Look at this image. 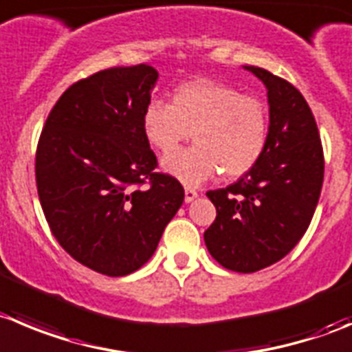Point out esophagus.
Masks as SVG:
<instances>
[{
	"instance_id": "1",
	"label": "esophagus",
	"mask_w": 352,
	"mask_h": 352,
	"mask_svg": "<svg viewBox=\"0 0 352 352\" xmlns=\"http://www.w3.org/2000/svg\"><path fill=\"white\" fill-rule=\"evenodd\" d=\"M197 197H199V193H197L195 190H193V188H185V202L186 204L193 202V200H195Z\"/></svg>"
}]
</instances>
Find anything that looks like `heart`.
<instances>
[{
	"instance_id": "heart-1",
	"label": "heart",
	"mask_w": 352,
	"mask_h": 352,
	"mask_svg": "<svg viewBox=\"0 0 352 352\" xmlns=\"http://www.w3.org/2000/svg\"><path fill=\"white\" fill-rule=\"evenodd\" d=\"M146 142L167 153L192 134L196 145L164 157L162 169L186 186L221 170L235 179L256 167L270 136V113L256 96L212 79L176 86L169 105L152 100L142 113Z\"/></svg>"
}]
</instances>
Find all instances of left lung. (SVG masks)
<instances>
[{
    "label": "left lung",
    "instance_id": "1",
    "mask_svg": "<svg viewBox=\"0 0 352 352\" xmlns=\"http://www.w3.org/2000/svg\"><path fill=\"white\" fill-rule=\"evenodd\" d=\"M243 69L267 89V145L239 182L207 192L217 216L204 240L221 266L254 273L302 239L320 200L324 162L316 120L299 89L261 67Z\"/></svg>",
    "mask_w": 352,
    "mask_h": 352
}]
</instances>
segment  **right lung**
Wrapping results in <instances>:
<instances>
[{
    "label": "right lung",
    "instance_id": "add662e5",
    "mask_svg": "<svg viewBox=\"0 0 352 352\" xmlns=\"http://www.w3.org/2000/svg\"><path fill=\"white\" fill-rule=\"evenodd\" d=\"M153 67H112L70 86L46 119L36 185L50 230L67 254L107 276L140 270L185 199L155 173L142 113Z\"/></svg>",
    "mask_w": 352,
    "mask_h": 352
}]
</instances>
